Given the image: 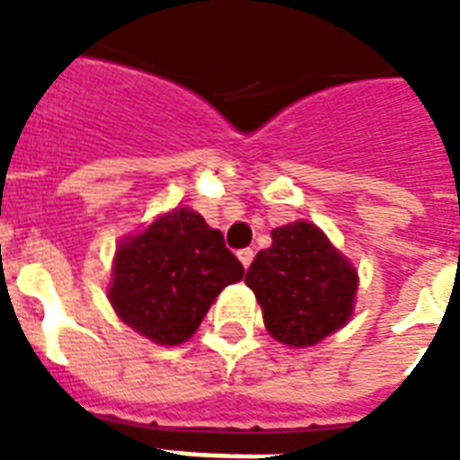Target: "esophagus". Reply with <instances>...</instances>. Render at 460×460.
I'll list each match as a JSON object with an SVG mask.
<instances>
[{
    "mask_svg": "<svg viewBox=\"0 0 460 460\" xmlns=\"http://www.w3.org/2000/svg\"><path fill=\"white\" fill-rule=\"evenodd\" d=\"M252 258H255V252H252V248H243V251H238V260H241V265L248 270L252 262Z\"/></svg>",
    "mask_w": 460,
    "mask_h": 460,
    "instance_id": "1",
    "label": "esophagus"
}]
</instances>
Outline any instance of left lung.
<instances>
[{"label": "left lung", "instance_id": "obj_1", "mask_svg": "<svg viewBox=\"0 0 460 460\" xmlns=\"http://www.w3.org/2000/svg\"><path fill=\"white\" fill-rule=\"evenodd\" d=\"M245 284L262 305L267 332L298 349L349 320L358 277L314 224L294 222L272 231V245L255 255Z\"/></svg>", "mask_w": 460, "mask_h": 460}]
</instances>
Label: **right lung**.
I'll use <instances>...</instances> for the list:
<instances>
[{"mask_svg":"<svg viewBox=\"0 0 460 460\" xmlns=\"http://www.w3.org/2000/svg\"><path fill=\"white\" fill-rule=\"evenodd\" d=\"M243 277V265L188 208L159 217L140 236L119 245L110 298L119 317L164 346L186 341L209 303Z\"/></svg>","mask_w":460,"mask_h":460,"instance_id":"right-lung-1","label":"right lung"}]
</instances>
